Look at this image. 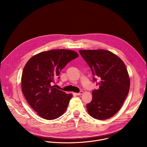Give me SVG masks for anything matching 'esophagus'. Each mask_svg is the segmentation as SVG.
<instances>
[{
	"label": "esophagus",
	"instance_id": "34e87169",
	"mask_svg": "<svg viewBox=\"0 0 147 147\" xmlns=\"http://www.w3.org/2000/svg\"><path fill=\"white\" fill-rule=\"evenodd\" d=\"M82 94H83V91H80V92H78V93H76V95H77V96H79V95H82Z\"/></svg>",
	"mask_w": 147,
	"mask_h": 147
}]
</instances>
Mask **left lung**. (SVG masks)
Returning <instances> with one entry per match:
<instances>
[{
    "instance_id": "8db88e82",
    "label": "left lung",
    "mask_w": 147,
    "mask_h": 147,
    "mask_svg": "<svg viewBox=\"0 0 147 147\" xmlns=\"http://www.w3.org/2000/svg\"><path fill=\"white\" fill-rule=\"evenodd\" d=\"M79 52L91 68L98 90L92 91V99L87 105L89 115L98 120L114 116L127 97L130 81L127 68L116 55L106 50H82Z\"/></svg>"
}]
</instances>
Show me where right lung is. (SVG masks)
Segmentation results:
<instances>
[{"label":"right lung","mask_w":147,"mask_h":147,"mask_svg":"<svg viewBox=\"0 0 147 147\" xmlns=\"http://www.w3.org/2000/svg\"><path fill=\"white\" fill-rule=\"evenodd\" d=\"M78 57L77 52L67 49L42 52L26 63L22 77L23 94L31 107L47 120H54L66 111L71 94L53 86L60 71L71 60Z\"/></svg>","instance_id":"add662e5"}]
</instances>
